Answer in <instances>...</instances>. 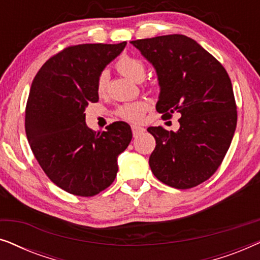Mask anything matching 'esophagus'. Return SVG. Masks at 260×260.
<instances>
[{"mask_svg":"<svg viewBox=\"0 0 260 260\" xmlns=\"http://www.w3.org/2000/svg\"><path fill=\"white\" fill-rule=\"evenodd\" d=\"M131 130H133V135H134V137H137L138 135L143 134L144 131H145L144 127L138 126V125H133V126H131Z\"/></svg>","mask_w":260,"mask_h":260,"instance_id":"1","label":"esophagus"}]
</instances>
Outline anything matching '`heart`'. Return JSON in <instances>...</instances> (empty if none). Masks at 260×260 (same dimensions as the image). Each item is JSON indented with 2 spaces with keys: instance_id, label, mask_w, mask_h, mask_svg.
Segmentation results:
<instances>
[{
  "instance_id": "1",
  "label": "heart",
  "mask_w": 260,
  "mask_h": 260,
  "mask_svg": "<svg viewBox=\"0 0 260 260\" xmlns=\"http://www.w3.org/2000/svg\"><path fill=\"white\" fill-rule=\"evenodd\" d=\"M116 69L134 81H142L145 78V74H147V66H145L143 60L129 54H123L119 56L118 60L116 61ZM108 84L109 74L106 71H102L98 74L97 83H95L98 94L103 95L105 93L106 90H108ZM149 108H150V105L145 101L125 103V104L120 105L117 109V115L120 118L127 120V122L140 123L143 120Z\"/></svg>"
}]
</instances>
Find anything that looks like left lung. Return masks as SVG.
Wrapping results in <instances>:
<instances>
[{"label": "left lung", "instance_id": "obj_1", "mask_svg": "<svg viewBox=\"0 0 260 260\" xmlns=\"http://www.w3.org/2000/svg\"><path fill=\"white\" fill-rule=\"evenodd\" d=\"M156 69L162 119L179 113L174 133L150 126L156 147L149 166L167 186L188 189L207 181L221 165L237 126V104L221 63L193 39L181 34L131 41Z\"/></svg>", "mask_w": 260, "mask_h": 260}]
</instances>
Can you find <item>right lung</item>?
<instances>
[{
    "instance_id": "obj_1",
    "label": "right lung",
    "mask_w": 260,
    "mask_h": 260,
    "mask_svg": "<svg viewBox=\"0 0 260 260\" xmlns=\"http://www.w3.org/2000/svg\"><path fill=\"white\" fill-rule=\"evenodd\" d=\"M83 44L52 55L35 76L26 105L27 140L53 183L78 197H94L115 181L117 157L133 133L115 122L94 134L85 123V108L97 103L98 74L125 47Z\"/></svg>"
}]
</instances>
